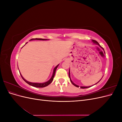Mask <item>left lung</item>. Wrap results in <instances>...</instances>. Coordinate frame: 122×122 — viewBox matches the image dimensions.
<instances>
[{
  "label": "left lung",
  "instance_id": "left-lung-1",
  "mask_svg": "<svg viewBox=\"0 0 122 122\" xmlns=\"http://www.w3.org/2000/svg\"><path fill=\"white\" fill-rule=\"evenodd\" d=\"M92 42H93L94 44H97V45H98L103 50H104V53H105V51H104V49H103V48L100 46V45H99V44L98 43V42H97V41H95V40H92ZM69 78H70V81H71V82H72V83L74 85V86H76V87H79V86H77V85H76V84H75L74 83L73 81H72V80H71V77H70V69H69ZM101 78V79H102ZM101 79H100V80L97 83H98L99 81H100L101 80ZM97 83H96L95 84H96ZM95 85V84H94ZM94 85H93V86H94ZM80 86V88H88V87H91V86Z\"/></svg>",
  "mask_w": 122,
  "mask_h": 122
}]
</instances>
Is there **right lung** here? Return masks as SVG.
<instances>
[{"mask_svg": "<svg viewBox=\"0 0 122 122\" xmlns=\"http://www.w3.org/2000/svg\"><path fill=\"white\" fill-rule=\"evenodd\" d=\"M42 40V41H45V40H48L49 39H38V38H36V39H32L30 40ZM59 64L57 65L56 67H55L53 70V74H52V76H51V78L48 80L47 81L45 82H43V83H35V82H29V81H27L26 80H25L23 76H22V75L21 74V73H20V75H21V76L22 78V79L25 81L27 83H28L29 85H30V86H34V87H44L45 86H48L49 84H50L51 82H52V81L53 80V78L54 77V75H55V71H56V70L57 68V67L58 66Z\"/></svg>", "mask_w": 122, "mask_h": 122, "instance_id": "add662e5", "label": "right lung"}]
</instances>
